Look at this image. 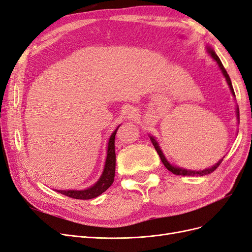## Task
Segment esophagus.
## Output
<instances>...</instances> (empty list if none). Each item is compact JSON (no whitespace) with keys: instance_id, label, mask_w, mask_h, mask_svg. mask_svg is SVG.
I'll list each match as a JSON object with an SVG mask.
<instances>
[{"instance_id":"34e87169","label":"esophagus","mask_w":252,"mask_h":252,"mask_svg":"<svg viewBox=\"0 0 252 252\" xmlns=\"http://www.w3.org/2000/svg\"><path fill=\"white\" fill-rule=\"evenodd\" d=\"M138 116H139V113H138V110H136L135 108H128L126 111V117L130 120L136 119L138 118Z\"/></svg>"}]
</instances>
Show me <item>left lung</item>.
<instances>
[{
  "instance_id": "1",
  "label": "left lung",
  "mask_w": 252,
  "mask_h": 252,
  "mask_svg": "<svg viewBox=\"0 0 252 252\" xmlns=\"http://www.w3.org/2000/svg\"><path fill=\"white\" fill-rule=\"evenodd\" d=\"M208 52L210 53V56L217 61V63L219 64V66H220V70H222L223 74L225 75V78H226V80H227L228 85H229V87H230V90H231L232 94L235 96V94H234V90H233V87H232V84H231V81H230L229 75H228V73H227V71H226V69H225V67L223 66L222 62H220V58L217 56V53H216L215 51H213L212 49H210V48L208 49ZM236 113H238V119H240V111H239V107L236 108ZM150 141H151L152 145H154V146H155V148H156V150H157V152H158V155L159 156V158H161V161H162V163L164 164V166H165L166 168L168 169L170 172H172L173 174H177V175H204V174H209V173H211L212 171H215V170L218 168V167L220 165V163H222V161H223V158H222V159H220V161H219V163H217L215 166L211 167V168L205 169V170H203V171H191V170L182 169V168H179V167H174V166H172V165H170V164L168 163V161H167V159H166V158H165V157H164V155L162 154L161 149H159V147H158V145L157 141H156L154 138H152V136H150Z\"/></svg>"
}]
</instances>
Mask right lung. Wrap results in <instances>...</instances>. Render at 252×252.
Wrapping results in <instances>:
<instances>
[{
	"instance_id": "right-lung-1",
	"label": "right lung",
	"mask_w": 252,
	"mask_h": 252,
	"mask_svg": "<svg viewBox=\"0 0 252 252\" xmlns=\"http://www.w3.org/2000/svg\"><path fill=\"white\" fill-rule=\"evenodd\" d=\"M119 128V127H118ZM113 131L108 142V150H107V158H106L105 168L103 171L102 177L100 178L95 184L85 190H58L61 194L72 197L77 200H89L96 197L106 191L113 183L114 172H116V150H114V138H116L117 130Z\"/></svg>"
}]
</instances>
